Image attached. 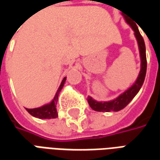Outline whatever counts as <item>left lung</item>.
<instances>
[{
	"mask_svg": "<svg viewBox=\"0 0 160 160\" xmlns=\"http://www.w3.org/2000/svg\"><path fill=\"white\" fill-rule=\"evenodd\" d=\"M126 22L130 26L132 30L134 31L135 38L137 40L139 52L141 57V70L138 75L137 79L134 84L129 88L121 93L118 97L110 101H97L92 98L88 96L87 101L91 108L96 111L102 112H110V111H119L127 106L130 103V101L135 97V95L139 92V91L144 83L146 73H147V57H146V46L143 38L139 32L138 27L135 25H131L126 20Z\"/></svg>",
	"mask_w": 160,
	"mask_h": 160,
	"instance_id": "1",
	"label": "left lung"
}]
</instances>
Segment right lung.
I'll return each mask as SVG.
<instances>
[{
  "instance_id": "right-lung-1",
  "label": "right lung",
  "mask_w": 160,
  "mask_h": 160,
  "mask_svg": "<svg viewBox=\"0 0 160 160\" xmlns=\"http://www.w3.org/2000/svg\"><path fill=\"white\" fill-rule=\"evenodd\" d=\"M66 79L67 77L63 78V80H62V83L60 85L58 90L56 92L55 97L49 103L43 104V105L40 106V107L34 108V109H27L26 108V111H28L32 117L39 118V119H52V118H57L58 114H57V111H56V104H57L60 92L62 91V87H64Z\"/></svg>"
}]
</instances>
